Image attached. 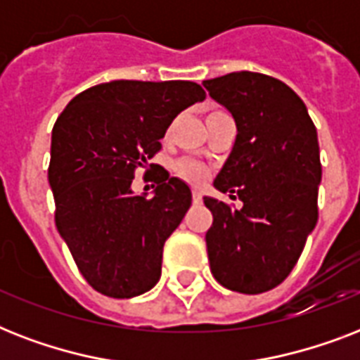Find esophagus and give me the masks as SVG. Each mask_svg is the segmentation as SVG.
<instances>
[{
  "label": "esophagus",
  "mask_w": 360,
  "mask_h": 360,
  "mask_svg": "<svg viewBox=\"0 0 360 360\" xmlns=\"http://www.w3.org/2000/svg\"><path fill=\"white\" fill-rule=\"evenodd\" d=\"M192 202L202 203V194H200V191H198V188H194V191H192Z\"/></svg>",
  "instance_id": "obj_1"
}]
</instances>
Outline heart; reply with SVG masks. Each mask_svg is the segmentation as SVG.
<instances>
[{"label": "heart", "mask_w": 360, "mask_h": 360, "mask_svg": "<svg viewBox=\"0 0 360 360\" xmlns=\"http://www.w3.org/2000/svg\"><path fill=\"white\" fill-rule=\"evenodd\" d=\"M175 174L179 175L181 179L192 185H200L209 177V169L205 164L198 162L194 158H181L175 162Z\"/></svg>", "instance_id": "1"}]
</instances>
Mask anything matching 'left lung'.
<instances>
[{"label":"left lung","instance_id":"left-lung-1","mask_svg":"<svg viewBox=\"0 0 360 360\" xmlns=\"http://www.w3.org/2000/svg\"><path fill=\"white\" fill-rule=\"evenodd\" d=\"M203 86L237 124L214 188L243 202L203 198L213 213L209 265L219 284L256 295L288 278L318 222V132L299 95L273 76L240 70Z\"/></svg>","mask_w":360,"mask_h":360}]
</instances>
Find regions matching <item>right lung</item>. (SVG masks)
Instances as JSON below:
<instances>
[{
    "mask_svg": "<svg viewBox=\"0 0 360 360\" xmlns=\"http://www.w3.org/2000/svg\"><path fill=\"white\" fill-rule=\"evenodd\" d=\"M203 98L194 82L114 80L76 95L53 124L56 226L98 293L130 299L160 278L164 243L191 207V188L164 168L153 198L130 185L177 114Z\"/></svg>",
    "mask_w": 360,
    "mask_h": 360,
    "instance_id": "obj_1",
    "label": "right lung"
}]
</instances>
